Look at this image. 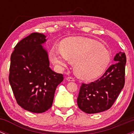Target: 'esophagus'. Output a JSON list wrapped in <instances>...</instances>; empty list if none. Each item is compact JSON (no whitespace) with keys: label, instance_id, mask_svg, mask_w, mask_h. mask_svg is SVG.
Instances as JSON below:
<instances>
[{"label":"esophagus","instance_id":"1","mask_svg":"<svg viewBox=\"0 0 134 134\" xmlns=\"http://www.w3.org/2000/svg\"><path fill=\"white\" fill-rule=\"evenodd\" d=\"M67 80L68 81H69V82H75V78H72V77H70V76L69 77H67Z\"/></svg>","mask_w":134,"mask_h":134}]
</instances>
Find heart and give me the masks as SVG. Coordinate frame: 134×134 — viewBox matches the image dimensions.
<instances>
[{
    "mask_svg": "<svg viewBox=\"0 0 134 134\" xmlns=\"http://www.w3.org/2000/svg\"><path fill=\"white\" fill-rule=\"evenodd\" d=\"M51 57L54 63L61 67L67 62H74L76 72L83 78L92 79L102 75L108 66V51L98 42L83 37H71L63 40L61 50L53 48Z\"/></svg>",
    "mask_w": 134,
    "mask_h": 134,
    "instance_id": "obj_1",
    "label": "heart"
}]
</instances>
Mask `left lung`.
Wrapping results in <instances>:
<instances>
[{"instance_id": "1", "label": "left lung", "mask_w": 134, "mask_h": 134, "mask_svg": "<svg viewBox=\"0 0 134 134\" xmlns=\"http://www.w3.org/2000/svg\"><path fill=\"white\" fill-rule=\"evenodd\" d=\"M111 65L100 78L90 83H82L77 98L79 108L87 113H97L110 108L124 87L125 82V53L115 56Z\"/></svg>"}]
</instances>
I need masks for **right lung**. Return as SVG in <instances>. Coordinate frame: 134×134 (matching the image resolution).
<instances>
[{
    "label": "right lung",
    "mask_w": 134,
    "mask_h": 134,
    "mask_svg": "<svg viewBox=\"0 0 134 134\" xmlns=\"http://www.w3.org/2000/svg\"><path fill=\"white\" fill-rule=\"evenodd\" d=\"M43 34L32 33L16 44L11 55L9 82L17 104L33 113L51 108L57 86L63 80L62 74L49 67L47 52L41 44Z\"/></svg>",
    "instance_id": "obj_1"
}]
</instances>
